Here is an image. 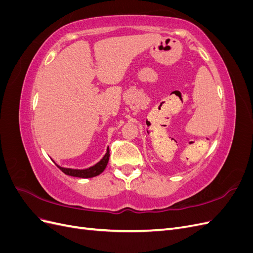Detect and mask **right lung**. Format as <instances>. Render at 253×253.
Listing matches in <instances>:
<instances>
[{"instance_id": "right-lung-1", "label": "right lung", "mask_w": 253, "mask_h": 253, "mask_svg": "<svg viewBox=\"0 0 253 253\" xmlns=\"http://www.w3.org/2000/svg\"><path fill=\"white\" fill-rule=\"evenodd\" d=\"M109 159H110V150L106 149L105 155L102 157L100 162L89 168H86V169H72V168L60 167L57 164L56 166L66 175L74 176V177H80V178H90V177H95L97 175H100L104 171L106 166H108Z\"/></svg>"}]
</instances>
